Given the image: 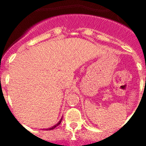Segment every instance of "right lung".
<instances>
[{"mask_svg": "<svg viewBox=\"0 0 146 146\" xmlns=\"http://www.w3.org/2000/svg\"><path fill=\"white\" fill-rule=\"evenodd\" d=\"M61 120H62V118H60V121H58V123H56V124H55V126H52V127H50V128H49V129H47V130H52V129H55V127H56V126H58L59 124H60V122H61Z\"/></svg>", "mask_w": 146, "mask_h": 146, "instance_id": "obj_1", "label": "right lung"}]
</instances>
